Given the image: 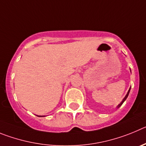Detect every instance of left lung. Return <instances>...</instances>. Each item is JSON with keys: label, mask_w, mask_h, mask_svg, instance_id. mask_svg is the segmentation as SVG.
I'll list each match as a JSON object with an SVG mask.
<instances>
[{"label": "left lung", "mask_w": 146, "mask_h": 146, "mask_svg": "<svg viewBox=\"0 0 146 146\" xmlns=\"http://www.w3.org/2000/svg\"><path fill=\"white\" fill-rule=\"evenodd\" d=\"M129 91H130V89H129V91H128V92H127V95H126V96H125V98H124V100H122V102H121L120 104H119V106H118V108H119V107H120V106H121V105H122V104H123V102H124V101H125V100H126V99H127V97H128V95H129Z\"/></svg>", "instance_id": "left-lung-1"}]
</instances>
